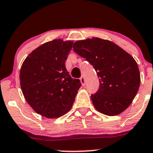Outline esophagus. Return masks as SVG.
I'll return each instance as SVG.
<instances>
[{
	"label": "esophagus",
	"instance_id": "34e87169",
	"mask_svg": "<svg viewBox=\"0 0 153 153\" xmlns=\"http://www.w3.org/2000/svg\"><path fill=\"white\" fill-rule=\"evenodd\" d=\"M80 81H81V84H82V86L85 85V78H84V76L81 77V78H80Z\"/></svg>",
	"mask_w": 153,
	"mask_h": 153
}]
</instances>
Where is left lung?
Listing matches in <instances>:
<instances>
[{
  "mask_svg": "<svg viewBox=\"0 0 153 153\" xmlns=\"http://www.w3.org/2000/svg\"><path fill=\"white\" fill-rule=\"evenodd\" d=\"M73 50L93 66L99 78V89L91 95L95 109L109 116L124 112L141 82L135 59L117 44L98 38L76 41Z\"/></svg>",
  "mask_w": 153,
  "mask_h": 153,
  "instance_id": "8db88e82",
  "label": "left lung"
}]
</instances>
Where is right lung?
I'll return each mask as SVG.
<instances>
[{
  "mask_svg": "<svg viewBox=\"0 0 153 153\" xmlns=\"http://www.w3.org/2000/svg\"><path fill=\"white\" fill-rule=\"evenodd\" d=\"M73 42L55 39L32 51L21 66V87L31 107L48 118H59L72 106L79 79L72 78L65 62Z\"/></svg>",
  "mask_w": 153,
  "mask_h": 153,
  "instance_id": "add662e5",
  "label": "right lung"
}]
</instances>
